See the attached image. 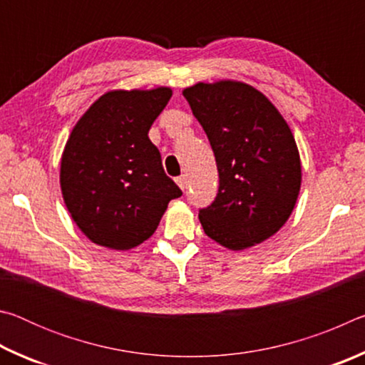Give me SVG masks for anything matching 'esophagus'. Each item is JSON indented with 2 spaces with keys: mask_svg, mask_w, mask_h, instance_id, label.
Masks as SVG:
<instances>
[{
  "mask_svg": "<svg viewBox=\"0 0 365 365\" xmlns=\"http://www.w3.org/2000/svg\"><path fill=\"white\" fill-rule=\"evenodd\" d=\"M177 185L178 187H180L182 190H185L187 188V183H188V177L187 175H180V177H177Z\"/></svg>",
  "mask_w": 365,
  "mask_h": 365,
  "instance_id": "esophagus-1",
  "label": "esophagus"
}]
</instances>
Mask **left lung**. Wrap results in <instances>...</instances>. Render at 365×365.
I'll return each mask as SVG.
<instances>
[{
    "label": "left lung",
    "mask_w": 365,
    "mask_h": 365,
    "mask_svg": "<svg viewBox=\"0 0 365 365\" xmlns=\"http://www.w3.org/2000/svg\"><path fill=\"white\" fill-rule=\"evenodd\" d=\"M183 96L219 170V193L200 211L205 233L233 251L262 243L285 225L301 188L299 151L287 120L243 82H200Z\"/></svg>",
    "instance_id": "1"
}]
</instances>
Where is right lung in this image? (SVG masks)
Instances as JSON below:
<instances>
[{"mask_svg":"<svg viewBox=\"0 0 365 365\" xmlns=\"http://www.w3.org/2000/svg\"><path fill=\"white\" fill-rule=\"evenodd\" d=\"M172 90H113L80 117L61 158V191L91 242L125 251L156 232L182 190L165 175L148 132Z\"/></svg>","mask_w":365,"mask_h":365,"instance_id":"right-lung-1","label":"right lung"}]
</instances>
